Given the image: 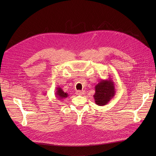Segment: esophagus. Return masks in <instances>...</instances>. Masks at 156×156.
<instances>
[{"label":"esophagus","instance_id":"1","mask_svg":"<svg viewBox=\"0 0 156 156\" xmlns=\"http://www.w3.org/2000/svg\"><path fill=\"white\" fill-rule=\"evenodd\" d=\"M76 94H78V95H82L84 94V92L82 91H80V90H78V91H76Z\"/></svg>","mask_w":156,"mask_h":156}]
</instances>
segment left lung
Here are the masks:
<instances>
[{"instance_id":"1","label":"left lung","mask_w":156,"mask_h":156,"mask_svg":"<svg viewBox=\"0 0 156 156\" xmlns=\"http://www.w3.org/2000/svg\"><path fill=\"white\" fill-rule=\"evenodd\" d=\"M114 83L112 78L102 80L95 86V94L93 96L96 104L102 106L107 105L115 94Z\"/></svg>"}]
</instances>
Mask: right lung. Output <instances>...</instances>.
<instances>
[{"mask_svg":"<svg viewBox=\"0 0 156 156\" xmlns=\"http://www.w3.org/2000/svg\"><path fill=\"white\" fill-rule=\"evenodd\" d=\"M56 93H55V96L58 99V100H63V99L67 98L69 96L68 93H65L60 87H58L56 88Z\"/></svg>","mask_w":156,"mask_h":156,"instance_id":"obj_1","label":"right lung"}]
</instances>
